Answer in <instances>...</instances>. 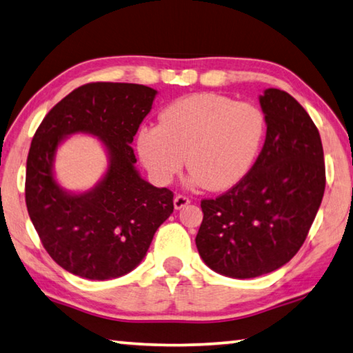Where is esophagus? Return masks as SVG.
Listing matches in <instances>:
<instances>
[{"mask_svg":"<svg viewBox=\"0 0 353 353\" xmlns=\"http://www.w3.org/2000/svg\"><path fill=\"white\" fill-rule=\"evenodd\" d=\"M190 204V198L188 196L185 194H176L174 198V208H177V210H181V208H183L185 205Z\"/></svg>","mask_w":353,"mask_h":353,"instance_id":"1","label":"esophagus"}]
</instances>
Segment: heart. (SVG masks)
Masks as SVG:
<instances>
[{"instance_id": "1", "label": "heart", "mask_w": 353, "mask_h": 353, "mask_svg": "<svg viewBox=\"0 0 353 353\" xmlns=\"http://www.w3.org/2000/svg\"><path fill=\"white\" fill-rule=\"evenodd\" d=\"M265 129V115L255 104L198 93L171 103L160 124L143 126L137 146L157 183H170L187 160L191 183L221 191L234 187L252 168Z\"/></svg>"}]
</instances>
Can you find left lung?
I'll return each mask as SVG.
<instances>
[{"label":"left lung","instance_id":"8db88e82","mask_svg":"<svg viewBox=\"0 0 353 353\" xmlns=\"http://www.w3.org/2000/svg\"><path fill=\"white\" fill-rule=\"evenodd\" d=\"M266 140L240 182L202 199L196 235L199 255L213 271L252 279L288 263L302 248L325 190L319 130L307 110L279 88L260 97Z\"/></svg>","mask_w":353,"mask_h":353}]
</instances>
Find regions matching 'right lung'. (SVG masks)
I'll use <instances>...</instances> for the list:
<instances>
[{
  "label": "right lung",
  "instance_id": "1",
  "mask_svg": "<svg viewBox=\"0 0 353 353\" xmlns=\"http://www.w3.org/2000/svg\"><path fill=\"white\" fill-rule=\"evenodd\" d=\"M140 83L90 82L46 113L34 134L26 162L29 218L52 260L83 279L124 276L146 255L155 230L174 210L172 191L139 176L130 143L155 97ZM98 134L111 154L106 177L90 194L68 195L52 177L61 137Z\"/></svg>",
  "mask_w": 353,
  "mask_h": 353
}]
</instances>
